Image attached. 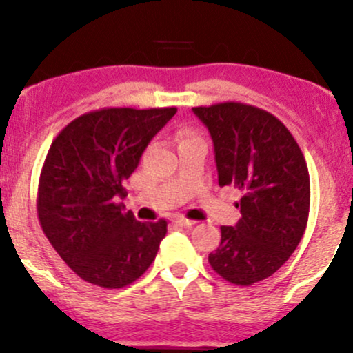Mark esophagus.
I'll use <instances>...</instances> for the list:
<instances>
[{"label":"esophagus","mask_w":353,"mask_h":353,"mask_svg":"<svg viewBox=\"0 0 353 353\" xmlns=\"http://www.w3.org/2000/svg\"><path fill=\"white\" fill-rule=\"evenodd\" d=\"M174 223L177 224V226H184V228H191V226H194V221H191V219H188V218H176L174 219Z\"/></svg>","instance_id":"obj_1"}]
</instances>
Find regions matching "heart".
<instances>
[{
  "label": "heart",
  "mask_w": 353,
  "mask_h": 353,
  "mask_svg": "<svg viewBox=\"0 0 353 353\" xmlns=\"http://www.w3.org/2000/svg\"><path fill=\"white\" fill-rule=\"evenodd\" d=\"M185 137H191V134H189V132H184V134H183V139H185Z\"/></svg>",
  "instance_id": "heart-1"
}]
</instances>
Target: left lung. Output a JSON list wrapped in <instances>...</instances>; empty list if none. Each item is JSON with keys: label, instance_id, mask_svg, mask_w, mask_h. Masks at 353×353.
<instances>
[{"label": "left lung", "instance_id": "8db88e82", "mask_svg": "<svg viewBox=\"0 0 353 353\" xmlns=\"http://www.w3.org/2000/svg\"><path fill=\"white\" fill-rule=\"evenodd\" d=\"M214 142L221 188L241 191L236 226H221L211 268L230 283L271 276L301 241L310 212L307 161L280 119L250 103L194 107Z\"/></svg>", "mask_w": 353, "mask_h": 353}]
</instances>
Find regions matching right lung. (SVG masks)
<instances>
[{
  "label": "right lung",
  "mask_w": 353,
  "mask_h": 353,
  "mask_svg": "<svg viewBox=\"0 0 353 353\" xmlns=\"http://www.w3.org/2000/svg\"><path fill=\"white\" fill-rule=\"evenodd\" d=\"M176 107H105L73 119L57 135L40 172L37 212L60 258L87 283L115 290L149 270L168 221L123 212V181Z\"/></svg>",
  "instance_id": "1"
}]
</instances>
